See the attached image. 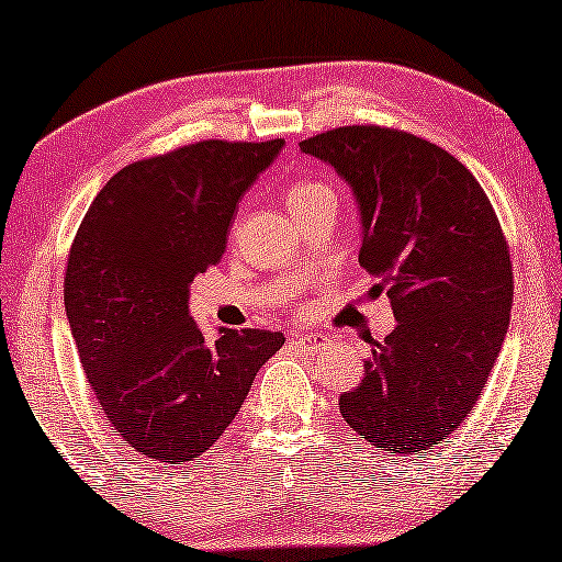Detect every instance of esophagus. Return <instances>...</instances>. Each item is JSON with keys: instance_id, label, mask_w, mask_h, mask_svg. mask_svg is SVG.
Returning <instances> with one entry per match:
<instances>
[{"instance_id": "esophagus-1", "label": "esophagus", "mask_w": 562, "mask_h": 562, "mask_svg": "<svg viewBox=\"0 0 562 562\" xmlns=\"http://www.w3.org/2000/svg\"><path fill=\"white\" fill-rule=\"evenodd\" d=\"M292 346L297 350H303L307 356L321 353V350L328 348V338L317 333H292Z\"/></svg>"}]
</instances>
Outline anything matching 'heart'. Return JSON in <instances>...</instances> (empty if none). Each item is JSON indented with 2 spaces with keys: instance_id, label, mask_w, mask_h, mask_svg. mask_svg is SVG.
<instances>
[{
  "instance_id": "b5f03b06",
  "label": "heart",
  "mask_w": 562,
  "mask_h": 562,
  "mask_svg": "<svg viewBox=\"0 0 562 562\" xmlns=\"http://www.w3.org/2000/svg\"><path fill=\"white\" fill-rule=\"evenodd\" d=\"M321 194H330V187H325L323 181H292L284 191V204L292 214H297L300 209Z\"/></svg>"
}]
</instances>
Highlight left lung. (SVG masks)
I'll list each match as a JSON object with an SVG mask.
<instances>
[{"label": "left lung", "mask_w": 562, "mask_h": 562, "mask_svg": "<svg viewBox=\"0 0 562 562\" xmlns=\"http://www.w3.org/2000/svg\"><path fill=\"white\" fill-rule=\"evenodd\" d=\"M300 150L353 187L358 262L398 321L340 414L373 447L422 454L462 426L499 356L515 295L505 232L472 171L414 133L342 125Z\"/></svg>", "instance_id": "obj_1"}]
</instances>
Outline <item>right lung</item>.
<instances>
[{
  "label": "right lung",
  "mask_w": 562,
  "mask_h": 562,
  "mask_svg": "<svg viewBox=\"0 0 562 562\" xmlns=\"http://www.w3.org/2000/svg\"><path fill=\"white\" fill-rule=\"evenodd\" d=\"M284 140L209 138L140 158L98 191L75 234L65 310L108 424L154 462L181 464L222 437L284 335L206 340L189 284L227 249L239 199Z\"/></svg>",
  "instance_id": "obj_1"
}]
</instances>
